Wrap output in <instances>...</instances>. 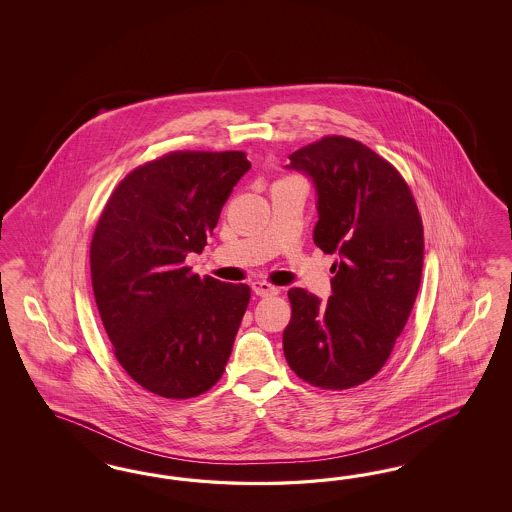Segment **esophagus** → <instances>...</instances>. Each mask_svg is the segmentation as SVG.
I'll list each match as a JSON object with an SVG mask.
<instances>
[{"label":"esophagus","instance_id":"obj_1","mask_svg":"<svg viewBox=\"0 0 512 512\" xmlns=\"http://www.w3.org/2000/svg\"><path fill=\"white\" fill-rule=\"evenodd\" d=\"M251 289H253V293L257 296H274L279 293L278 287H274V285H270L266 281H255L251 285Z\"/></svg>","mask_w":512,"mask_h":512}]
</instances>
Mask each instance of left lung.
<instances>
[{
  "instance_id": "obj_1",
  "label": "left lung",
  "mask_w": 512,
  "mask_h": 512,
  "mask_svg": "<svg viewBox=\"0 0 512 512\" xmlns=\"http://www.w3.org/2000/svg\"><path fill=\"white\" fill-rule=\"evenodd\" d=\"M289 159L317 187L313 242L340 261L330 268L336 276L325 304L289 291L283 353L313 387H358L385 366L419 295V208L398 169L358 140L328 135Z\"/></svg>"
}]
</instances>
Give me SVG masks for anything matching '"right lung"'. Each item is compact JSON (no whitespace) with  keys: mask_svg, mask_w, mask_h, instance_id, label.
<instances>
[{"mask_svg":"<svg viewBox=\"0 0 512 512\" xmlns=\"http://www.w3.org/2000/svg\"><path fill=\"white\" fill-rule=\"evenodd\" d=\"M249 167L236 150L161 155L116 186L93 231V296L114 357L161 398L204 394L231 357L251 291L184 261L204 249Z\"/></svg>","mask_w":512,"mask_h":512,"instance_id":"right-lung-1","label":"right lung"}]
</instances>
